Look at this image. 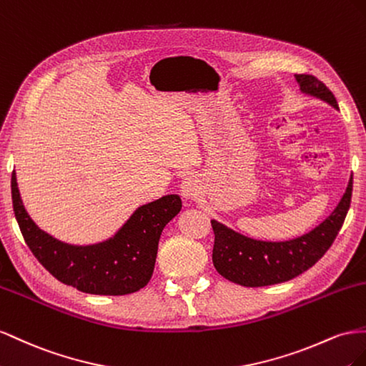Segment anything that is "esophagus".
I'll return each mask as SVG.
<instances>
[{"label":"esophagus","instance_id":"obj_1","mask_svg":"<svg viewBox=\"0 0 366 366\" xmlns=\"http://www.w3.org/2000/svg\"><path fill=\"white\" fill-rule=\"evenodd\" d=\"M199 184L194 179V177H187L182 182V194L187 199H194V197L199 196Z\"/></svg>","mask_w":366,"mask_h":366}]
</instances>
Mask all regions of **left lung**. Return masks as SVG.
<instances>
[{"label":"left lung","mask_w":366,"mask_h":366,"mask_svg":"<svg viewBox=\"0 0 366 366\" xmlns=\"http://www.w3.org/2000/svg\"><path fill=\"white\" fill-rule=\"evenodd\" d=\"M300 90L339 109L332 92L312 75H296ZM352 194V176L339 205L310 233L287 242H262L212 221L213 265L217 273L244 287H267L304 273L328 252L345 221Z\"/></svg>","instance_id":"8db88e82"}]
</instances>
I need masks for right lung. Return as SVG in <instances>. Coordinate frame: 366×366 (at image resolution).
I'll return each instance as SVG.
<instances>
[{
  "label": "right lung",
  "mask_w": 366,
  "mask_h": 366,
  "mask_svg": "<svg viewBox=\"0 0 366 366\" xmlns=\"http://www.w3.org/2000/svg\"><path fill=\"white\" fill-rule=\"evenodd\" d=\"M12 202L21 233L38 262L62 284L101 296L130 295L149 284L162 229L182 208L179 196H164L139 207L109 241L73 247L41 232L29 217L21 202L15 172Z\"/></svg>",
  "instance_id": "add662e5"
}]
</instances>
